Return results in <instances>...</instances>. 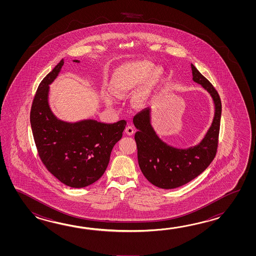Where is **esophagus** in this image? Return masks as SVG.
<instances>
[{"mask_svg": "<svg viewBox=\"0 0 256 256\" xmlns=\"http://www.w3.org/2000/svg\"><path fill=\"white\" fill-rule=\"evenodd\" d=\"M126 132L128 136H132L134 132V129L132 126H128L126 128Z\"/></svg>", "mask_w": 256, "mask_h": 256, "instance_id": "obj_1", "label": "esophagus"}]
</instances>
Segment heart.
I'll return each mask as SVG.
<instances>
[{
  "label": "heart",
  "instance_id": "1",
  "mask_svg": "<svg viewBox=\"0 0 256 256\" xmlns=\"http://www.w3.org/2000/svg\"><path fill=\"white\" fill-rule=\"evenodd\" d=\"M162 76L161 68H152V64L146 61L126 63L115 71L110 82L112 92L115 96L122 97L134 90L144 81L134 95L136 104L142 105L151 97ZM104 98L109 105L114 104V98L110 93H105Z\"/></svg>",
  "mask_w": 256,
  "mask_h": 256
}]
</instances>
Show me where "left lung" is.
Returning a JSON list of instances; mask_svg holds the SVG:
<instances>
[{"instance_id":"left-lung-1","label":"left lung","mask_w":256,"mask_h":256,"mask_svg":"<svg viewBox=\"0 0 256 256\" xmlns=\"http://www.w3.org/2000/svg\"><path fill=\"white\" fill-rule=\"evenodd\" d=\"M193 80L212 95L215 104L212 124L196 146L178 149L164 142L150 124V109L142 110L134 117L137 158L142 173L152 185L171 190L185 185L207 168L216 156L222 116V102L212 84L191 64Z\"/></svg>"}]
</instances>
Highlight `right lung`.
I'll return each instance as SVG.
<instances>
[{
    "label": "right lung",
    "mask_w": 256,
    "mask_h": 256,
    "mask_svg": "<svg viewBox=\"0 0 256 256\" xmlns=\"http://www.w3.org/2000/svg\"><path fill=\"white\" fill-rule=\"evenodd\" d=\"M63 65L64 60H60L40 82L31 107L30 122L44 166L63 184L78 188L92 185L104 174L112 150L122 136L126 120L104 124L85 120L70 124L58 120L49 108L48 85Z\"/></svg>",
    "instance_id": "add662e5"
}]
</instances>
